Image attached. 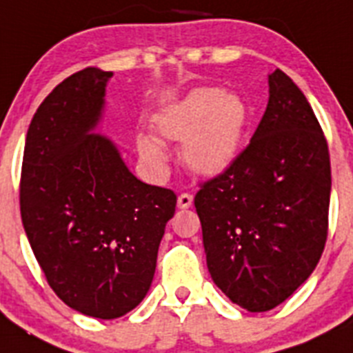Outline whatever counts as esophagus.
<instances>
[{"instance_id":"esophagus-1","label":"esophagus","mask_w":353,"mask_h":353,"mask_svg":"<svg viewBox=\"0 0 353 353\" xmlns=\"http://www.w3.org/2000/svg\"><path fill=\"white\" fill-rule=\"evenodd\" d=\"M176 205H179V208H182V210H185V208H191L192 207V196L183 192V194L179 196V201H176Z\"/></svg>"}]
</instances>
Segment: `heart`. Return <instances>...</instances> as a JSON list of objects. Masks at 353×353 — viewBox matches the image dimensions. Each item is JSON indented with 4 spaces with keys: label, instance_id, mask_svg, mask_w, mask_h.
Wrapping results in <instances>:
<instances>
[{
    "label": "heart",
    "instance_id": "1",
    "mask_svg": "<svg viewBox=\"0 0 353 353\" xmlns=\"http://www.w3.org/2000/svg\"><path fill=\"white\" fill-rule=\"evenodd\" d=\"M154 125L162 138L183 141L182 159L192 173L214 179L230 170L242 152L249 105L239 93L203 86L162 109ZM138 148L150 166H166L168 152L157 139L143 136Z\"/></svg>",
    "mask_w": 353,
    "mask_h": 353
}]
</instances>
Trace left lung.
<instances>
[{
    "label": "left lung",
    "mask_w": 353,
    "mask_h": 353,
    "mask_svg": "<svg viewBox=\"0 0 353 353\" xmlns=\"http://www.w3.org/2000/svg\"><path fill=\"white\" fill-rule=\"evenodd\" d=\"M329 201L320 123L301 88L276 68L249 146L194 198L212 281L251 313L274 310L322 256Z\"/></svg>",
    "instance_id": "left-lung-1"
}]
</instances>
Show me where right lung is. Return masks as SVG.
<instances>
[{
  "label": "right lung",
  "instance_id": "add662e5",
  "mask_svg": "<svg viewBox=\"0 0 353 353\" xmlns=\"http://www.w3.org/2000/svg\"><path fill=\"white\" fill-rule=\"evenodd\" d=\"M113 72L84 68L49 93L31 120L21 217L48 283L68 307L113 320L152 286L176 196L136 179L99 134Z\"/></svg>",
  "mask_w": 353,
  "mask_h": 353
}]
</instances>
